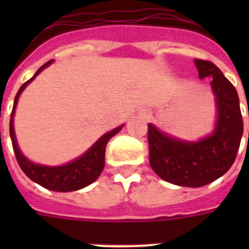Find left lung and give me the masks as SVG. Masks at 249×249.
Returning a JSON list of instances; mask_svg holds the SVG:
<instances>
[{"instance_id": "8db88e82", "label": "left lung", "mask_w": 249, "mask_h": 249, "mask_svg": "<svg viewBox=\"0 0 249 249\" xmlns=\"http://www.w3.org/2000/svg\"><path fill=\"white\" fill-rule=\"evenodd\" d=\"M199 77H212L217 119L213 134L199 142H183L148 124L150 165L164 181L186 187H201L224 176L235 161L243 136L239 97L216 64L195 59Z\"/></svg>"}]
</instances>
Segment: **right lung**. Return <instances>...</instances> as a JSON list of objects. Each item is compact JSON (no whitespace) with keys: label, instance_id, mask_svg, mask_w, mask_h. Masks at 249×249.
<instances>
[{"label":"right lung","instance_id":"right-lung-1","mask_svg":"<svg viewBox=\"0 0 249 249\" xmlns=\"http://www.w3.org/2000/svg\"><path fill=\"white\" fill-rule=\"evenodd\" d=\"M52 63V60H49L48 63H45L42 67L38 68V71L35 73L32 79L28 80L20 86V89L15 95L14 99V107L13 112H11V119H10V137H11V142H13V148L15 152V158L18 160V164L21 168V170L27 174V177L31 178L33 182H36L41 185L45 189L53 190V191H62V193H67V191H75L85 187V186L93 183L102 170L105 168V154H106V146L108 143V141L112 138L115 134L120 132L123 125L119 128L113 129L103 137H101L98 142L94 143V146L90 148L89 151L85 152L81 158L73 160L72 163L66 164L62 166H45L38 165L32 161H29L24 155L21 154L19 147H18L17 140H15V133H14V124L13 117L14 111L17 107L18 98L20 93L24 90V88L44 70L46 66Z\"/></svg>","mask_w":249,"mask_h":249}]
</instances>
